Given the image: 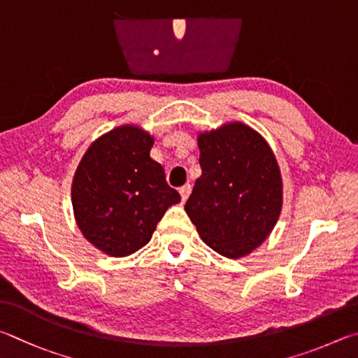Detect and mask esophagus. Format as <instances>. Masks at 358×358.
I'll list each match as a JSON object with an SVG mask.
<instances>
[{
    "label": "esophagus",
    "mask_w": 358,
    "mask_h": 358,
    "mask_svg": "<svg viewBox=\"0 0 358 358\" xmlns=\"http://www.w3.org/2000/svg\"><path fill=\"white\" fill-rule=\"evenodd\" d=\"M190 192H192V187H190V184H185V185H182L179 189V193H180V198H182V203H185L187 201V198L190 196Z\"/></svg>",
    "instance_id": "1"
}]
</instances>
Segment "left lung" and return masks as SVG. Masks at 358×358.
Returning <instances> with one entry per match:
<instances>
[{"mask_svg":"<svg viewBox=\"0 0 358 358\" xmlns=\"http://www.w3.org/2000/svg\"><path fill=\"white\" fill-rule=\"evenodd\" d=\"M201 178L185 212L218 255L236 259L258 248L278 222L283 182L277 159L258 131L242 122L198 135Z\"/></svg>","mask_w":358,"mask_h":358,"instance_id":"8db88e82","label":"left lung"}]
</instances>
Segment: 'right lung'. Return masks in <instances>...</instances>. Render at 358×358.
<instances>
[{"label": "right lung", "instance_id": "right-lung-1", "mask_svg": "<svg viewBox=\"0 0 358 358\" xmlns=\"http://www.w3.org/2000/svg\"><path fill=\"white\" fill-rule=\"evenodd\" d=\"M154 138L121 125L94 141L72 180V208L81 234L105 255L122 258L146 245L178 190L150 159Z\"/></svg>", "mask_w": 358, "mask_h": 358}]
</instances>
